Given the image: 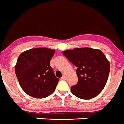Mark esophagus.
I'll list each match as a JSON object with an SVG mask.
<instances>
[{
	"instance_id": "34e87169",
	"label": "esophagus",
	"mask_w": 124,
	"mask_h": 124,
	"mask_svg": "<svg viewBox=\"0 0 124 124\" xmlns=\"http://www.w3.org/2000/svg\"><path fill=\"white\" fill-rule=\"evenodd\" d=\"M61 79H62V80L65 79V76L64 75H62V77L61 78Z\"/></svg>"
}]
</instances>
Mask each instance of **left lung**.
<instances>
[{"mask_svg": "<svg viewBox=\"0 0 124 124\" xmlns=\"http://www.w3.org/2000/svg\"><path fill=\"white\" fill-rule=\"evenodd\" d=\"M62 53L77 67L78 81L71 88L72 93L85 100L98 95L105 86L110 72V62L104 53L89 47L75 48Z\"/></svg>", "mask_w": 124, "mask_h": 124, "instance_id": "8db88e82", "label": "left lung"}]
</instances>
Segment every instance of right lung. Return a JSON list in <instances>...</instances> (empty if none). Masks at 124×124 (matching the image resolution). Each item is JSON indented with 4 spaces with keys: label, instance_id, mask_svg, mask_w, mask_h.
Wrapping results in <instances>:
<instances>
[{
    "label": "right lung",
    "instance_id": "right-lung-1",
    "mask_svg": "<svg viewBox=\"0 0 124 124\" xmlns=\"http://www.w3.org/2000/svg\"><path fill=\"white\" fill-rule=\"evenodd\" d=\"M55 50L37 47L20 54L15 65L19 84L25 92L35 98H44L55 91L59 79L50 65Z\"/></svg>",
    "mask_w": 124,
    "mask_h": 124
}]
</instances>
